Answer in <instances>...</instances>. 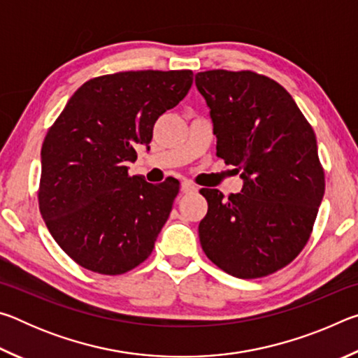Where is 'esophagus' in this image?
I'll return each mask as SVG.
<instances>
[{
    "label": "esophagus",
    "mask_w": 358,
    "mask_h": 358,
    "mask_svg": "<svg viewBox=\"0 0 358 358\" xmlns=\"http://www.w3.org/2000/svg\"><path fill=\"white\" fill-rule=\"evenodd\" d=\"M197 191V186L194 185V183H191V181H183V183H181V192L183 194H191V192H196Z\"/></svg>",
    "instance_id": "obj_1"
}]
</instances>
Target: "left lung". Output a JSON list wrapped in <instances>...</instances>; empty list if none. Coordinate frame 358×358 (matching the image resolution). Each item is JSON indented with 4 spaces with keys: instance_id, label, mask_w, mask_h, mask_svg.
<instances>
[{
    "instance_id": "left-lung-1",
    "label": "left lung",
    "mask_w": 358,
    "mask_h": 358,
    "mask_svg": "<svg viewBox=\"0 0 358 358\" xmlns=\"http://www.w3.org/2000/svg\"><path fill=\"white\" fill-rule=\"evenodd\" d=\"M196 87L210 108L216 155L235 166L241 192L202 187L203 252L235 278L266 276L306 245L325 181L314 131L280 83L251 71H205Z\"/></svg>"
}]
</instances>
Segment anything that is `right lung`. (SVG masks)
I'll return each mask as SVG.
<instances>
[{
	"mask_svg": "<svg viewBox=\"0 0 358 358\" xmlns=\"http://www.w3.org/2000/svg\"><path fill=\"white\" fill-rule=\"evenodd\" d=\"M192 71H128L85 82L41 150L39 210L83 268L121 275L147 259L171 215L178 180L128 175L153 126L185 98Z\"/></svg>",
	"mask_w": 358,
	"mask_h": 358,
	"instance_id": "obj_1",
	"label": "right lung"
}]
</instances>
